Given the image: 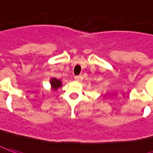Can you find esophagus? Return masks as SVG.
<instances>
[{"label":"esophagus","instance_id":"34e87169","mask_svg":"<svg viewBox=\"0 0 153 153\" xmlns=\"http://www.w3.org/2000/svg\"><path fill=\"white\" fill-rule=\"evenodd\" d=\"M74 79L76 81H82V79H83V76H82V75H77V76L74 77Z\"/></svg>","mask_w":153,"mask_h":153}]
</instances>
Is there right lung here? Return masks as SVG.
<instances>
[{"instance_id": "1", "label": "right lung", "mask_w": 153, "mask_h": 153, "mask_svg": "<svg viewBox=\"0 0 153 153\" xmlns=\"http://www.w3.org/2000/svg\"><path fill=\"white\" fill-rule=\"evenodd\" d=\"M51 85H52V88L54 90H57L59 89V87H61V85H62V83H61V81L59 80V79H52L50 80Z\"/></svg>"}]
</instances>
